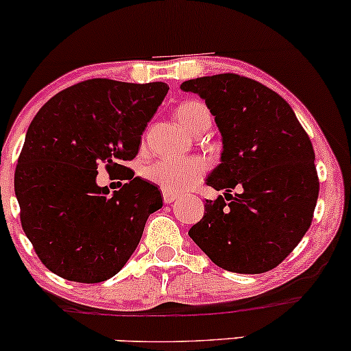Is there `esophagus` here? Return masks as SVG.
Listing matches in <instances>:
<instances>
[{
    "instance_id": "esophagus-1",
    "label": "esophagus",
    "mask_w": 351,
    "mask_h": 351,
    "mask_svg": "<svg viewBox=\"0 0 351 351\" xmlns=\"http://www.w3.org/2000/svg\"><path fill=\"white\" fill-rule=\"evenodd\" d=\"M178 196L180 195H176V193H173V191H168V189H163V201L167 204H170V203H173V201L175 199H178Z\"/></svg>"
}]
</instances>
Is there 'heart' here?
Wrapping results in <instances>:
<instances>
[{
	"mask_svg": "<svg viewBox=\"0 0 351 351\" xmlns=\"http://www.w3.org/2000/svg\"><path fill=\"white\" fill-rule=\"evenodd\" d=\"M203 115H209L204 104L198 100H184L176 108V117L181 125L189 132L195 128ZM208 170V165L198 156L189 158H160L155 162L145 165L142 168V176L150 183L158 184L162 189L168 191H184V189L195 186L203 178Z\"/></svg>",
	"mask_w": 351,
	"mask_h": 351,
	"instance_id": "heart-1",
	"label": "heart"
}]
</instances>
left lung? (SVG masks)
I'll use <instances>...</instances> for the list:
<instances>
[{
  "mask_svg": "<svg viewBox=\"0 0 351 351\" xmlns=\"http://www.w3.org/2000/svg\"><path fill=\"white\" fill-rule=\"evenodd\" d=\"M181 88L215 115L223 153L206 184L226 191L206 199L188 234L221 269L271 271L300 243L315 211L320 183L307 132L277 92L244 75L191 79Z\"/></svg>",
  "mask_w": 351,
  "mask_h": 351,
  "instance_id": "obj_1",
  "label": "left lung"
}]
</instances>
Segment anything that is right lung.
<instances>
[{
  "instance_id": "right-lung-1",
  "label": "right lung",
  "mask_w": 351,
  "mask_h": 351,
  "mask_svg": "<svg viewBox=\"0 0 351 351\" xmlns=\"http://www.w3.org/2000/svg\"><path fill=\"white\" fill-rule=\"evenodd\" d=\"M168 88L88 79L36 114L16 165L14 193L24 234L51 272L95 284L114 277L134 254L163 199L123 162L136 156ZM100 164L128 180L112 197L95 183Z\"/></svg>"
}]
</instances>
